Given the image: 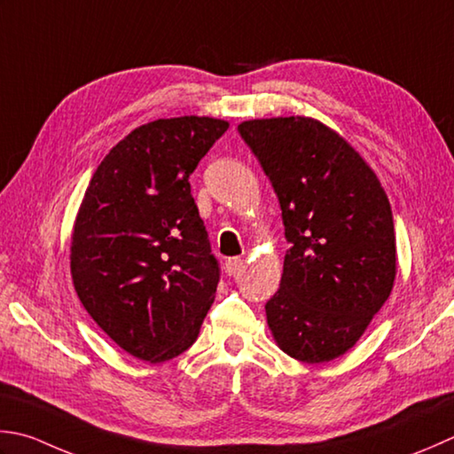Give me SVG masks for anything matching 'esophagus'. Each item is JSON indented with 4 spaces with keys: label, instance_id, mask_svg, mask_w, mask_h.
I'll list each match as a JSON object with an SVG mask.
<instances>
[{
    "label": "esophagus",
    "instance_id": "34e87169",
    "mask_svg": "<svg viewBox=\"0 0 454 454\" xmlns=\"http://www.w3.org/2000/svg\"><path fill=\"white\" fill-rule=\"evenodd\" d=\"M244 268V260H239V257H230L224 263V271L230 275V278H234Z\"/></svg>",
    "mask_w": 454,
    "mask_h": 454
}]
</instances>
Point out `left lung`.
Instances as JSON below:
<instances>
[{"label":"left lung","instance_id":"1","mask_svg":"<svg viewBox=\"0 0 454 454\" xmlns=\"http://www.w3.org/2000/svg\"><path fill=\"white\" fill-rule=\"evenodd\" d=\"M239 136L278 192L289 250L265 305L273 340L291 358L342 356L394 289L397 255L387 194L362 155L323 121L247 120Z\"/></svg>","mask_w":454,"mask_h":454}]
</instances>
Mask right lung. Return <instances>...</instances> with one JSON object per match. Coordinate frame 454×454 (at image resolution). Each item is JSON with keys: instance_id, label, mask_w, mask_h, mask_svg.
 Wrapping results in <instances>:
<instances>
[{"instance_id": "add662e5", "label": "right lung", "mask_w": 454, "mask_h": 454, "mask_svg": "<svg viewBox=\"0 0 454 454\" xmlns=\"http://www.w3.org/2000/svg\"><path fill=\"white\" fill-rule=\"evenodd\" d=\"M230 123H144L102 159L70 236V275L96 325L133 358L167 362L197 340L220 270L189 176Z\"/></svg>"}]
</instances>
